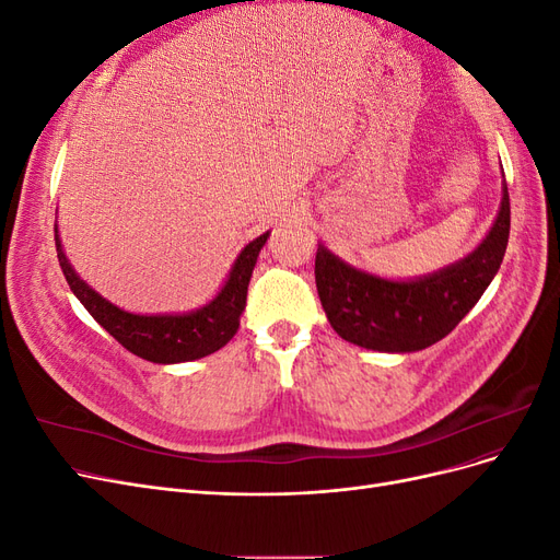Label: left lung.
<instances>
[{"label": "left lung", "mask_w": 560, "mask_h": 560, "mask_svg": "<svg viewBox=\"0 0 560 560\" xmlns=\"http://www.w3.org/2000/svg\"><path fill=\"white\" fill-rule=\"evenodd\" d=\"M510 191L502 186L495 224L481 245L432 276L385 280L352 268L327 247L315 254V284L334 331L378 352H416L448 336L481 299L510 241Z\"/></svg>", "instance_id": "1"}]
</instances>
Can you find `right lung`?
Listing matches in <instances>:
<instances>
[{"mask_svg":"<svg viewBox=\"0 0 560 560\" xmlns=\"http://www.w3.org/2000/svg\"><path fill=\"white\" fill-rule=\"evenodd\" d=\"M266 241L268 231L245 245L222 290L202 308L182 315H135L114 306V303L100 296L93 287L77 276V270L65 257L56 224L58 261L74 296L95 317L97 325L109 331L126 350L156 364L200 360L231 341L241 327V315L247 301V284Z\"/></svg>","mask_w":560,"mask_h":560,"instance_id":"add662e5","label":"right lung"}]
</instances>
